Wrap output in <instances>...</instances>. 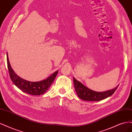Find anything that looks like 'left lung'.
<instances>
[{
    "label": "left lung",
    "mask_w": 132,
    "mask_h": 132,
    "mask_svg": "<svg viewBox=\"0 0 132 132\" xmlns=\"http://www.w3.org/2000/svg\"><path fill=\"white\" fill-rule=\"evenodd\" d=\"M73 79L75 90L78 96L80 99L85 101H97L105 99L112 95L118 87L117 86L112 90L103 92H97L89 89L86 86H84L80 82L78 81L77 79H76L74 77Z\"/></svg>",
    "instance_id": "obj_1"
}]
</instances>
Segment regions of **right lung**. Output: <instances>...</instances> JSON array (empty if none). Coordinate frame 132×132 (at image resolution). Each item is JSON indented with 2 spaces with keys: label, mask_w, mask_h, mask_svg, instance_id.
I'll return each instance as SVG.
<instances>
[{
  "label": "right lung",
  "mask_w": 132,
  "mask_h": 132,
  "mask_svg": "<svg viewBox=\"0 0 132 132\" xmlns=\"http://www.w3.org/2000/svg\"><path fill=\"white\" fill-rule=\"evenodd\" d=\"M7 65L10 77L12 82L20 90L23 92L32 95H40L44 94L50 87L57 74L58 71H56L49 77L39 82H29L20 78L12 69L8 58L7 53Z\"/></svg>",
  "instance_id": "add662e5"
}]
</instances>
